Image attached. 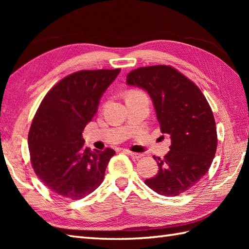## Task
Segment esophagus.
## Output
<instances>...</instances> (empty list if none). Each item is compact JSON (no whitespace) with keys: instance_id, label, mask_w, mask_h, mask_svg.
Segmentation results:
<instances>
[{"instance_id":"esophagus-1","label":"esophagus","mask_w":249,"mask_h":249,"mask_svg":"<svg viewBox=\"0 0 249 249\" xmlns=\"http://www.w3.org/2000/svg\"><path fill=\"white\" fill-rule=\"evenodd\" d=\"M127 153H128L129 156L134 158V160H139V158L142 157V154H139V153H134V152H130V151H128Z\"/></svg>"}]
</instances>
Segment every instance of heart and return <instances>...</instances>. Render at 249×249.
<instances>
[{"label":"heart","instance_id":"obj_1","mask_svg":"<svg viewBox=\"0 0 249 249\" xmlns=\"http://www.w3.org/2000/svg\"><path fill=\"white\" fill-rule=\"evenodd\" d=\"M131 93H140V92H138V91H131V92H129V94H131Z\"/></svg>","mask_w":249,"mask_h":249}]
</instances>
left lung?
I'll use <instances>...</instances> for the list:
<instances>
[{
	"mask_svg": "<svg viewBox=\"0 0 249 249\" xmlns=\"http://www.w3.org/2000/svg\"><path fill=\"white\" fill-rule=\"evenodd\" d=\"M126 83L147 92L162 134L171 145L163 158L155 157L158 173L144 183L166 197L178 196L209 171L217 147L214 115L200 89L171 66L140 67Z\"/></svg>",
	"mask_w": 249,
	"mask_h": 249,
	"instance_id": "obj_1",
	"label": "left lung"
}]
</instances>
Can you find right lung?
I'll return each instance as SVG.
<instances>
[{
	"instance_id": "add662e5",
	"label": "right lung",
	"mask_w": 249,
	"mask_h": 249,
	"mask_svg": "<svg viewBox=\"0 0 249 249\" xmlns=\"http://www.w3.org/2000/svg\"><path fill=\"white\" fill-rule=\"evenodd\" d=\"M120 71L73 72L55 84L37 109L29 133L31 162L36 176L54 194L79 200L103 183L115 152L91 151L84 145L82 131Z\"/></svg>"
}]
</instances>
